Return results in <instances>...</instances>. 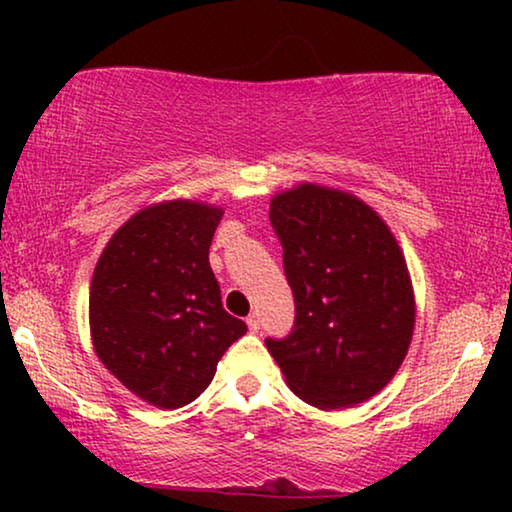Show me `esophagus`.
Segmentation results:
<instances>
[{"label": "esophagus", "instance_id": "obj_1", "mask_svg": "<svg viewBox=\"0 0 512 512\" xmlns=\"http://www.w3.org/2000/svg\"><path fill=\"white\" fill-rule=\"evenodd\" d=\"M247 326H249L251 333H258V328H261V317H258V314H249Z\"/></svg>", "mask_w": 512, "mask_h": 512}]
</instances>
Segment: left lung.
<instances>
[{
    "instance_id": "obj_1",
    "label": "left lung",
    "mask_w": 512,
    "mask_h": 512,
    "mask_svg": "<svg viewBox=\"0 0 512 512\" xmlns=\"http://www.w3.org/2000/svg\"><path fill=\"white\" fill-rule=\"evenodd\" d=\"M270 223L296 319L286 338L265 345L291 391L321 410L375 396L401 368L415 328L394 235L359 198L314 184L275 195Z\"/></svg>"
}]
</instances>
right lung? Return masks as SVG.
<instances>
[{"label":"right lung","mask_w":512,"mask_h":512,"mask_svg":"<svg viewBox=\"0 0 512 512\" xmlns=\"http://www.w3.org/2000/svg\"><path fill=\"white\" fill-rule=\"evenodd\" d=\"M223 212L172 200L146 207L111 237L90 284V331L123 387L174 410L209 387L247 324L223 310L209 244Z\"/></svg>","instance_id":"1"}]
</instances>
